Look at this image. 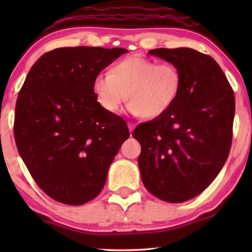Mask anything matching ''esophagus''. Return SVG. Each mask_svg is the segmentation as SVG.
I'll list each match as a JSON object with an SVG mask.
<instances>
[{
	"label": "esophagus",
	"instance_id": "obj_1",
	"mask_svg": "<svg viewBox=\"0 0 252 252\" xmlns=\"http://www.w3.org/2000/svg\"><path fill=\"white\" fill-rule=\"evenodd\" d=\"M127 126H128V129H129V132L132 133L133 132V129L135 128V124L134 123H130V122H128L127 123Z\"/></svg>",
	"mask_w": 252,
	"mask_h": 252
}]
</instances>
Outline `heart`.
Masks as SVG:
<instances>
[{"instance_id":"heart-1","label":"heart","mask_w":252,"mask_h":252,"mask_svg":"<svg viewBox=\"0 0 252 252\" xmlns=\"http://www.w3.org/2000/svg\"><path fill=\"white\" fill-rule=\"evenodd\" d=\"M180 91L181 74L174 64L157 63L140 55L124 58L110 73L101 72L93 80V93L105 111L117 113L128 97V112L149 118L164 115Z\"/></svg>"}]
</instances>
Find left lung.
<instances>
[{"mask_svg":"<svg viewBox=\"0 0 252 252\" xmlns=\"http://www.w3.org/2000/svg\"><path fill=\"white\" fill-rule=\"evenodd\" d=\"M174 64L181 91L164 115L134 129L137 159L148 190L161 201L182 203L204 190L228 157L235 97L226 75L209 55L191 48L148 53Z\"/></svg>","mask_w":252,"mask_h":252,"instance_id":"1","label":"left lung"}]
</instances>
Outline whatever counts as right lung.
Returning a JSON list of instances; mask_svg holds the SVG:
<instances>
[{"label": "right lung", "mask_w": 252, "mask_h": 252, "mask_svg": "<svg viewBox=\"0 0 252 252\" xmlns=\"http://www.w3.org/2000/svg\"><path fill=\"white\" fill-rule=\"evenodd\" d=\"M124 48H57L35 62L16 103L17 149L37 186L55 201L85 204L104 187L129 130L93 93V80Z\"/></svg>", "instance_id": "obj_1"}]
</instances>
